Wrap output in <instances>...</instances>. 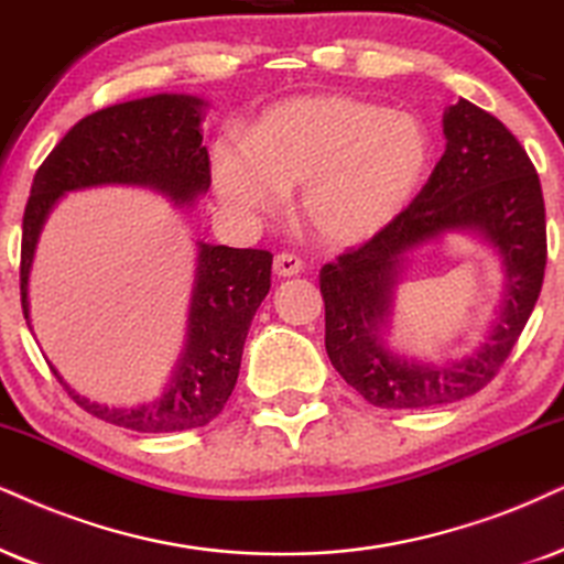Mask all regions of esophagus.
Segmentation results:
<instances>
[{
  "label": "esophagus",
  "mask_w": 564,
  "mask_h": 564,
  "mask_svg": "<svg viewBox=\"0 0 564 564\" xmlns=\"http://www.w3.org/2000/svg\"><path fill=\"white\" fill-rule=\"evenodd\" d=\"M304 270V262L299 254L294 252H278L275 260H273V273L278 278H291V275H299Z\"/></svg>",
  "instance_id": "34e87169"
}]
</instances>
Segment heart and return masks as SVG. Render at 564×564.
I'll return each mask as SVG.
<instances>
[{
	"mask_svg": "<svg viewBox=\"0 0 564 564\" xmlns=\"http://www.w3.org/2000/svg\"><path fill=\"white\" fill-rule=\"evenodd\" d=\"M426 134L409 113L348 96H304L268 109L247 145H213L218 195L270 213L299 189L306 229L327 245H356L401 213L422 182Z\"/></svg>",
	"mask_w": 564,
	"mask_h": 564,
	"instance_id": "1",
	"label": "heart"
}]
</instances>
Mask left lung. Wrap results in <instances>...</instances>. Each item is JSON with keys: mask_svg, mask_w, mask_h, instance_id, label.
I'll return each mask as SVG.
<instances>
[{"mask_svg": "<svg viewBox=\"0 0 564 564\" xmlns=\"http://www.w3.org/2000/svg\"><path fill=\"white\" fill-rule=\"evenodd\" d=\"M445 153L384 229L319 270L325 348L340 377L380 409H432L479 393L508 361L541 294L544 195L536 169L500 119L466 98L445 113ZM453 228H471L503 254L501 317L471 357L445 368L401 360L381 344L402 254Z\"/></svg>", "mask_w": 564, "mask_h": 564, "instance_id": "1", "label": "left lung"}]
</instances>
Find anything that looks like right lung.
Instances as JSON below:
<instances>
[{
	"instance_id": "1",
	"label": "right lung",
	"mask_w": 564,
	"mask_h": 564,
	"mask_svg": "<svg viewBox=\"0 0 564 564\" xmlns=\"http://www.w3.org/2000/svg\"><path fill=\"white\" fill-rule=\"evenodd\" d=\"M203 101L159 93L109 106L80 119L35 171L23 213L20 302L28 319V273L44 220L64 192L98 184H140L189 205L210 187V159L203 145ZM268 249L199 245L192 291L187 348L163 395L134 409H111L77 395L73 401L101 422L134 432H182L205 426L224 411L239 377L241 348L254 312L270 291Z\"/></svg>"
}]
</instances>
